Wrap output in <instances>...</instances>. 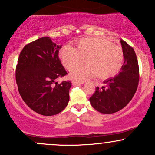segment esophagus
<instances>
[{
  "label": "esophagus",
  "mask_w": 155,
  "mask_h": 155,
  "mask_svg": "<svg viewBox=\"0 0 155 155\" xmlns=\"http://www.w3.org/2000/svg\"><path fill=\"white\" fill-rule=\"evenodd\" d=\"M84 82H80V81L77 80H72V84L74 85H80V84H83Z\"/></svg>",
  "instance_id": "esophagus-1"
}]
</instances>
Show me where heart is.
I'll list each match as a JSON object with an SVG mask.
<instances>
[{"label": "heart", "instance_id": "obj_1", "mask_svg": "<svg viewBox=\"0 0 155 155\" xmlns=\"http://www.w3.org/2000/svg\"><path fill=\"white\" fill-rule=\"evenodd\" d=\"M64 66L71 70L86 59L87 64L71 70L73 79L83 81L95 75L100 79L115 76L121 70L124 54L120 46L101 37H90L79 40L77 48L70 45L64 46L59 53Z\"/></svg>", "mask_w": 155, "mask_h": 155}]
</instances>
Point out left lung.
<instances>
[{
	"mask_svg": "<svg viewBox=\"0 0 155 155\" xmlns=\"http://www.w3.org/2000/svg\"><path fill=\"white\" fill-rule=\"evenodd\" d=\"M124 62L119 74L104 82V86L96 87L90 97V104L104 114L116 112L125 107L137 91L140 70L137 54L132 46L121 40Z\"/></svg>",
	"mask_w": 155,
	"mask_h": 155,
	"instance_id": "8db88e82",
	"label": "left lung"
}]
</instances>
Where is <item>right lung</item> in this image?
<instances>
[{"label": "right lung", "instance_id": "1", "mask_svg": "<svg viewBox=\"0 0 155 155\" xmlns=\"http://www.w3.org/2000/svg\"><path fill=\"white\" fill-rule=\"evenodd\" d=\"M60 48L50 37H41L26 44L17 61L18 92L28 107L42 115L59 113L70 100L71 82H56L68 74L58 57Z\"/></svg>", "mask_w": 155, "mask_h": 155}]
</instances>
